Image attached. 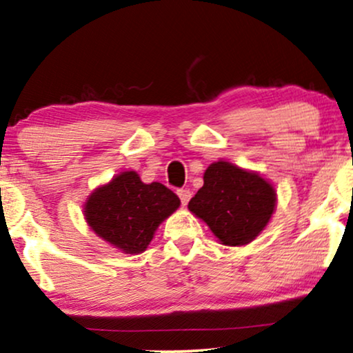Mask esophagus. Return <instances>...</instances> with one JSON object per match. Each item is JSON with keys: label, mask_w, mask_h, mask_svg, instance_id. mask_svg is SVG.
<instances>
[{"label": "esophagus", "mask_w": 353, "mask_h": 353, "mask_svg": "<svg viewBox=\"0 0 353 353\" xmlns=\"http://www.w3.org/2000/svg\"><path fill=\"white\" fill-rule=\"evenodd\" d=\"M177 194H179V198H181L182 206H187L188 201H190V198H192V192L187 190V188H182V190H177Z\"/></svg>", "instance_id": "obj_1"}]
</instances>
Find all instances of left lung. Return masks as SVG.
I'll return each mask as SVG.
<instances>
[{
	"label": "left lung",
	"mask_w": 353,
	"mask_h": 353,
	"mask_svg": "<svg viewBox=\"0 0 353 353\" xmlns=\"http://www.w3.org/2000/svg\"><path fill=\"white\" fill-rule=\"evenodd\" d=\"M203 181L188 210L208 225L220 244L247 245L271 222L277 193L260 172L219 160L206 168Z\"/></svg>",
	"instance_id": "left-lung-1"
}]
</instances>
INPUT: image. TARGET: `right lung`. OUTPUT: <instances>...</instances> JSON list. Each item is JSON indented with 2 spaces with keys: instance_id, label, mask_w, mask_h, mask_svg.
<instances>
[{
  "instance_id": "obj_1",
  "label": "right lung",
  "mask_w": 353,
  "mask_h": 353,
  "mask_svg": "<svg viewBox=\"0 0 353 353\" xmlns=\"http://www.w3.org/2000/svg\"><path fill=\"white\" fill-rule=\"evenodd\" d=\"M179 206L181 199L163 183H144L136 171H123L88 194L83 219L114 249L138 255Z\"/></svg>"
}]
</instances>
